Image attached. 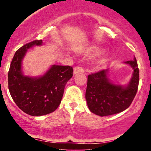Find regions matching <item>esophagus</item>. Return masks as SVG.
Listing matches in <instances>:
<instances>
[{
  "instance_id": "1",
  "label": "esophagus",
  "mask_w": 151,
  "mask_h": 151,
  "mask_svg": "<svg viewBox=\"0 0 151 151\" xmlns=\"http://www.w3.org/2000/svg\"><path fill=\"white\" fill-rule=\"evenodd\" d=\"M84 69L79 67H76L74 68V74H77L78 73H84Z\"/></svg>"
}]
</instances>
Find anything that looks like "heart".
<instances>
[{
	"mask_svg": "<svg viewBox=\"0 0 151 151\" xmlns=\"http://www.w3.org/2000/svg\"><path fill=\"white\" fill-rule=\"evenodd\" d=\"M102 52V48L98 46H93L91 47H90L89 50L87 51V55H90V56H96V55H99ZM107 56L106 55H103V56L100 57L99 58H98L96 61L94 62L95 65L97 66V67H101V65H103L105 63V62L106 61Z\"/></svg>",
	"mask_w": 151,
	"mask_h": 151,
	"instance_id": "1",
	"label": "heart"
}]
</instances>
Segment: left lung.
<instances>
[{
  "mask_svg": "<svg viewBox=\"0 0 151 151\" xmlns=\"http://www.w3.org/2000/svg\"><path fill=\"white\" fill-rule=\"evenodd\" d=\"M133 69L131 79L119 84L109 78V69L88 76L86 100L89 110L100 116L114 115L126 110L136 96L139 82V70L136 59L124 62Z\"/></svg>",
  "mask_w": 151,
  "mask_h": 151,
  "instance_id": "8db88e82",
  "label": "left lung"
}]
</instances>
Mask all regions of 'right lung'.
Returning a JSON list of instances; mask_svg holds the SVG:
<instances>
[{
  "mask_svg": "<svg viewBox=\"0 0 151 151\" xmlns=\"http://www.w3.org/2000/svg\"><path fill=\"white\" fill-rule=\"evenodd\" d=\"M42 40H35L15 52L8 72V89L11 97L23 112L40 116L55 111L61 103L67 82L73 75L70 66L52 65L42 75H26L22 60L27 50L42 46Z\"/></svg>",
  "mask_w": 151,
  "mask_h": 151,
  "instance_id": "1",
  "label": "right lung"
}]
</instances>
